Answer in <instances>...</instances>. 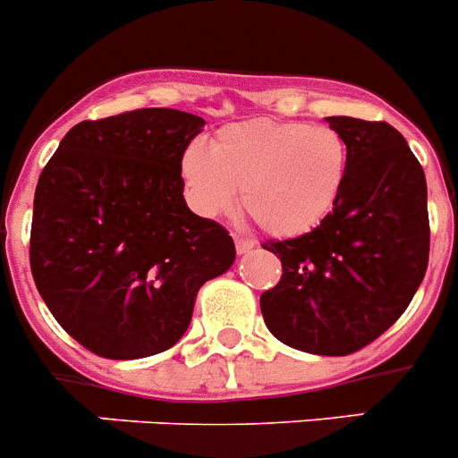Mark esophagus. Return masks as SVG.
I'll use <instances>...</instances> for the list:
<instances>
[{
	"label": "esophagus",
	"instance_id": "34e87169",
	"mask_svg": "<svg viewBox=\"0 0 458 458\" xmlns=\"http://www.w3.org/2000/svg\"><path fill=\"white\" fill-rule=\"evenodd\" d=\"M234 246H237L239 255H243V252H248V250H252V248H255V242H250V239L234 234Z\"/></svg>",
	"mask_w": 458,
	"mask_h": 458
}]
</instances>
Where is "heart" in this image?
Returning a JSON list of instances; mask_svg holds the SVG:
<instances>
[{"label": "heart", "mask_w": 458, "mask_h": 458, "mask_svg": "<svg viewBox=\"0 0 458 458\" xmlns=\"http://www.w3.org/2000/svg\"><path fill=\"white\" fill-rule=\"evenodd\" d=\"M347 139L327 125L252 118L221 127L208 149L192 140L181 157L188 199L203 216L243 212L270 237L293 239L318 228L349 179Z\"/></svg>", "instance_id": "obj_1"}]
</instances>
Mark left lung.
I'll list each match as a JSON object with an SVG mask.
<instances>
[{
	"mask_svg": "<svg viewBox=\"0 0 458 458\" xmlns=\"http://www.w3.org/2000/svg\"><path fill=\"white\" fill-rule=\"evenodd\" d=\"M349 143V179L309 234L261 246L282 261L261 293L268 331L315 356H349L383 335L410 306L429 259L428 183L389 123L327 118Z\"/></svg>",
	"mask_w": 458,
	"mask_h": 458,
	"instance_id": "obj_1",
	"label": "left lung"
}]
</instances>
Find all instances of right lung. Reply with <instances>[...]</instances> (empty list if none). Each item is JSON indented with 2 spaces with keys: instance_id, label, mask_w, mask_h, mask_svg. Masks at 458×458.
Listing matches in <instances>:
<instances>
[{
  "instance_id": "obj_1",
  "label": "right lung",
  "mask_w": 458,
  "mask_h": 458,
  "mask_svg": "<svg viewBox=\"0 0 458 458\" xmlns=\"http://www.w3.org/2000/svg\"><path fill=\"white\" fill-rule=\"evenodd\" d=\"M203 125L163 106L82 121L39 174L30 273L53 318L96 356L174 347L199 288L233 266L228 230L183 199L181 157Z\"/></svg>"
}]
</instances>
